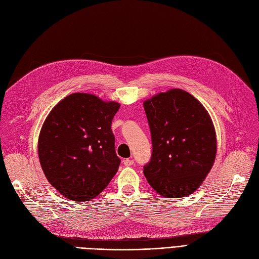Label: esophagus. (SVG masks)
<instances>
[{"label": "esophagus", "instance_id": "34e87169", "mask_svg": "<svg viewBox=\"0 0 259 259\" xmlns=\"http://www.w3.org/2000/svg\"><path fill=\"white\" fill-rule=\"evenodd\" d=\"M134 164V160L132 159V158H125L123 160V165L125 166V167H130V166H132Z\"/></svg>", "mask_w": 259, "mask_h": 259}]
</instances>
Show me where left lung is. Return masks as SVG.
I'll use <instances>...</instances> for the list:
<instances>
[{
  "instance_id": "left-lung-1",
  "label": "left lung",
  "mask_w": 259,
  "mask_h": 259,
  "mask_svg": "<svg viewBox=\"0 0 259 259\" xmlns=\"http://www.w3.org/2000/svg\"><path fill=\"white\" fill-rule=\"evenodd\" d=\"M152 137V156L144 174L163 197L180 198L202 184L214 164L217 134L203 105L181 89L144 102Z\"/></svg>"
}]
</instances>
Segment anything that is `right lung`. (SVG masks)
<instances>
[{"instance_id":"obj_1","label":"right lung","mask_w":259,"mask_h":259,"mask_svg":"<svg viewBox=\"0 0 259 259\" xmlns=\"http://www.w3.org/2000/svg\"><path fill=\"white\" fill-rule=\"evenodd\" d=\"M120 104L73 93L47 115L38 137V157L49 183L64 197L89 201L117 174L111 122Z\"/></svg>"}]
</instances>
